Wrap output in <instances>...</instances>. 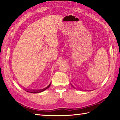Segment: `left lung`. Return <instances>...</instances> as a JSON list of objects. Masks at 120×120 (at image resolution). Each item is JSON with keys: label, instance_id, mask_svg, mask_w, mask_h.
I'll list each match as a JSON object with an SVG mask.
<instances>
[{"label": "left lung", "instance_id": "8db88e82", "mask_svg": "<svg viewBox=\"0 0 120 120\" xmlns=\"http://www.w3.org/2000/svg\"><path fill=\"white\" fill-rule=\"evenodd\" d=\"M72 86H73V85H72ZM73 87H74V86H73Z\"/></svg>", "mask_w": 120, "mask_h": 120}]
</instances>
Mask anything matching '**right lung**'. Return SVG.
I'll return each instance as SVG.
<instances>
[{
	"label": "right lung",
	"instance_id": "1",
	"mask_svg": "<svg viewBox=\"0 0 120 120\" xmlns=\"http://www.w3.org/2000/svg\"><path fill=\"white\" fill-rule=\"evenodd\" d=\"M50 86V83L49 84V85H48V86H47L46 88H45L43 89H42V90H29V91L27 90V91H27V92H30V93H36L42 92L45 91V90H46V89H47V88H49V86Z\"/></svg>",
	"mask_w": 120,
	"mask_h": 120
}]
</instances>
